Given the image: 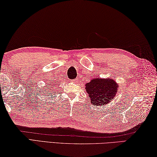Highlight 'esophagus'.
I'll list each match as a JSON object with an SVG mask.
<instances>
[{"label": "esophagus", "instance_id": "34e87169", "mask_svg": "<svg viewBox=\"0 0 157 157\" xmlns=\"http://www.w3.org/2000/svg\"><path fill=\"white\" fill-rule=\"evenodd\" d=\"M77 79H74V80H71V82H72V83H76V82H77Z\"/></svg>", "mask_w": 157, "mask_h": 157}]
</instances>
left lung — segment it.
I'll return each mask as SVG.
<instances>
[{"instance_id":"obj_1","label":"left lung","mask_w":157,"mask_h":157,"mask_svg":"<svg viewBox=\"0 0 157 157\" xmlns=\"http://www.w3.org/2000/svg\"><path fill=\"white\" fill-rule=\"evenodd\" d=\"M90 101L93 106H106L114 98L118 91V84L113 79L96 78L86 84Z\"/></svg>"}]
</instances>
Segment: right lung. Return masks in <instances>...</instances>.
I'll use <instances>...</instances> for the list:
<instances>
[{
    "instance_id": "right-lung-1",
    "label": "right lung",
    "mask_w": 157,
    "mask_h": 157,
    "mask_svg": "<svg viewBox=\"0 0 157 157\" xmlns=\"http://www.w3.org/2000/svg\"><path fill=\"white\" fill-rule=\"evenodd\" d=\"M54 86H55V84H53V85H51V86H49V87H47V88L45 89V92L47 91L48 92L47 94H48V92H50L51 91H53V88H53V87H54Z\"/></svg>"
}]
</instances>
